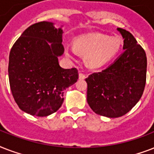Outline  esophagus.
I'll list each match as a JSON object with an SVG mask.
<instances>
[{
  "instance_id": "esophagus-1",
  "label": "esophagus",
  "mask_w": 154,
  "mask_h": 154,
  "mask_svg": "<svg viewBox=\"0 0 154 154\" xmlns=\"http://www.w3.org/2000/svg\"><path fill=\"white\" fill-rule=\"evenodd\" d=\"M86 77V76L84 74V73H82V72H80L79 73V79L80 80H83L85 79Z\"/></svg>"
}]
</instances>
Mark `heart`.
Returning <instances> with one entry per match:
<instances>
[{"label": "heart", "mask_w": 154, "mask_h": 154, "mask_svg": "<svg viewBox=\"0 0 154 154\" xmlns=\"http://www.w3.org/2000/svg\"><path fill=\"white\" fill-rule=\"evenodd\" d=\"M74 42L75 47H65L66 55L73 57L77 52L86 55L87 65L93 69L101 68L111 61L122 46L120 37H110L102 33L81 35Z\"/></svg>", "instance_id": "1"}]
</instances>
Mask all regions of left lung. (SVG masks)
Listing matches in <instances>:
<instances>
[{"instance_id":"obj_1","label":"left lung","mask_w":154,"mask_h":154,"mask_svg":"<svg viewBox=\"0 0 154 154\" xmlns=\"http://www.w3.org/2000/svg\"><path fill=\"white\" fill-rule=\"evenodd\" d=\"M124 39V52L100 72L85 79L87 102L97 114L115 118L131 110L143 94L147 58L129 32L117 28Z\"/></svg>"}]
</instances>
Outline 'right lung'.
Returning a JSON list of instances; mask_svg holds the SVG:
<instances>
[{"label":"right lung","instance_id":"obj_1","mask_svg":"<svg viewBox=\"0 0 154 154\" xmlns=\"http://www.w3.org/2000/svg\"><path fill=\"white\" fill-rule=\"evenodd\" d=\"M63 25L42 21L23 32L9 53L8 79L13 98L20 109L36 117L57 111L64 101V90L76 83L75 68L63 69Z\"/></svg>","mask_w":154,"mask_h":154}]
</instances>
